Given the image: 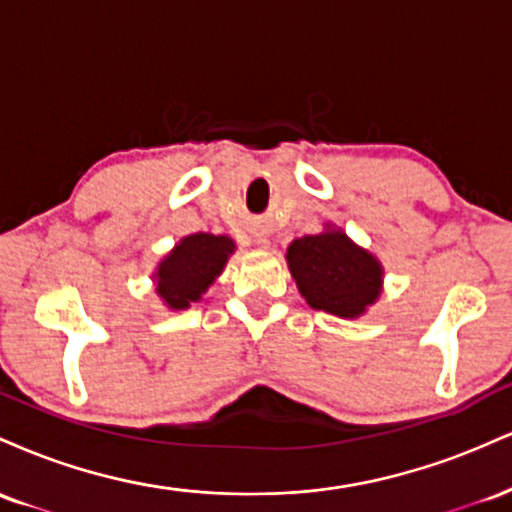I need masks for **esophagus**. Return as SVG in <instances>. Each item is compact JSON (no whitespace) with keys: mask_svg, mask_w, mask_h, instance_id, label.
Wrapping results in <instances>:
<instances>
[{"mask_svg":"<svg viewBox=\"0 0 512 512\" xmlns=\"http://www.w3.org/2000/svg\"><path fill=\"white\" fill-rule=\"evenodd\" d=\"M255 243H257V248H260V250H269V248H272V243H269V238H257L255 240Z\"/></svg>","mask_w":512,"mask_h":512,"instance_id":"34e87169","label":"esophagus"}]
</instances>
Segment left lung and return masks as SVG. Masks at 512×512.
<instances>
[{"mask_svg":"<svg viewBox=\"0 0 512 512\" xmlns=\"http://www.w3.org/2000/svg\"><path fill=\"white\" fill-rule=\"evenodd\" d=\"M286 262L305 303L337 317H361L383 289V264L332 226L293 240Z\"/></svg>","mask_w":512,"mask_h":512,"instance_id":"left-lung-1","label":"left lung"}]
</instances>
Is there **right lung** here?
Listing matches in <instances>:
<instances>
[{
    "label": "right lung",
    "instance_id": "right-lung-1",
    "mask_svg": "<svg viewBox=\"0 0 512 512\" xmlns=\"http://www.w3.org/2000/svg\"><path fill=\"white\" fill-rule=\"evenodd\" d=\"M233 252L236 243L228 236H185L158 264L154 274L156 293L170 310L190 308L214 284Z\"/></svg>",
    "mask_w": 512,
    "mask_h": 512
}]
</instances>
